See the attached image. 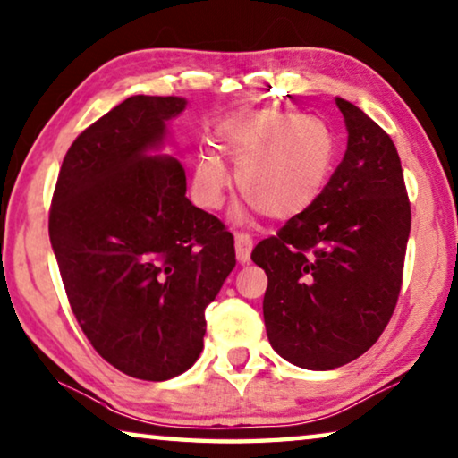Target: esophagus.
I'll return each mask as SVG.
<instances>
[{"mask_svg": "<svg viewBox=\"0 0 458 458\" xmlns=\"http://www.w3.org/2000/svg\"><path fill=\"white\" fill-rule=\"evenodd\" d=\"M251 248H254V242H251V237L248 233H235V254L237 260L242 264L250 260Z\"/></svg>", "mask_w": 458, "mask_h": 458, "instance_id": "1", "label": "esophagus"}]
</instances>
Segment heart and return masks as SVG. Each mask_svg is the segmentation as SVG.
<instances>
[{
	"label": "heart",
	"mask_w": 458,
	"mask_h": 458,
	"mask_svg": "<svg viewBox=\"0 0 458 458\" xmlns=\"http://www.w3.org/2000/svg\"><path fill=\"white\" fill-rule=\"evenodd\" d=\"M216 147L237 163L242 194L267 218L287 221L306 213L335 171L339 140L320 117L293 111H237L216 125ZM229 171L216 148L207 147L194 171L196 200L221 207Z\"/></svg>",
	"instance_id": "b5f03b06"
}]
</instances>
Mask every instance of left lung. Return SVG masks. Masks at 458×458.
<instances>
[{"label": "left lung", "instance_id": "8db88e82", "mask_svg": "<svg viewBox=\"0 0 458 458\" xmlns=\"http://www.w3.org/2000/svg\"><path fill=\"white\" fill-rule=\"evenodd\" d=\"M347 150L322 196L260 242L251 260L268 287L262 310L283 360L341 368L386 328L403 283L411 207L394 142L344 98Z\"/></svg>", "mask_w": 458, "mask_h": 458}]
</instances>
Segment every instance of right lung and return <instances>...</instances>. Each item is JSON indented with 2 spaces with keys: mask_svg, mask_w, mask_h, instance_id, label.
<instances>
[{
  "mask_svg": "<svg viewBox=\"0 0 458 458\" xmlns=\"http://www.w3.org/2000/svg\"><path fill=\"white\" fill-rule=\"evenodd\" d=\"M182 97L125 98L76 138L59 169L49 237L72 311L119 372L163 382L194 366L204 310L235 267L233 235L185 196L167 123Z\"/></svg>",
  "mask_w": 458,
  "mask_h": 458,
  "instance_id": "right-lung-1",
  "label": "right lung"
}]
</instances>
